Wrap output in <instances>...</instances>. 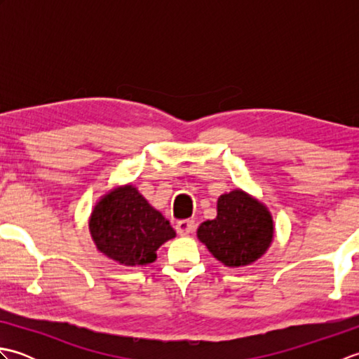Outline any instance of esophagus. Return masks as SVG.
<instances>
[{"label": "esophagus", "mask_w": 359, "mask_h": 359, "mask_svg": "<svg viewBox=\"0 0 359 359\" xmlns=\"http://www.w3.org/2000/svg\"><path fill=\"white\" fill-rule=\"evenodd\" d=\"M175 230H177V233L182 236L191 234L194 231V220H191V219L179 220L177 225H175Z\"/></svg>", "instance_id": "34e87169"}]
</instances>
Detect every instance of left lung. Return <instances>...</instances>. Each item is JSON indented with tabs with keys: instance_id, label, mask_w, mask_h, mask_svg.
<instances>
[{
	"instance_id": "8db88e82",
	"label": "left lung",
	"mask_w": 359,
	"mask_h": 359,
	"mask_svg": "<svg viewBox=\"0 0 359 359\" xmlns=\"http://www.w3.org/2000/svg\"><path fill=\"white\" fill-rule=\"evenodd\" d=\"M273 234L269 208L239 188L220 196L217 216L197 228V239L230 269L247 266L261 259L271 245Z\"/></svg>"
}]
</instances>
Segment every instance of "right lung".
Instances as JSON below:
<instances>
[{"mask_svg": "<svg viewBox=\"0 0 359 359\" xmlns=\"http://www.w3.org/2000/svg\"><path fill=\"white\" fill-rule=\"evenodd\" d=\"M89 233L100 253L125 266L152 264L160 245L175 238L162 212L131 184L111 189L95 203Z\"/></svg>", "mask_w": 359, "mask_h": 359, "instance_id": "right-lung-1", "label": "right lung"}]
</instances>
